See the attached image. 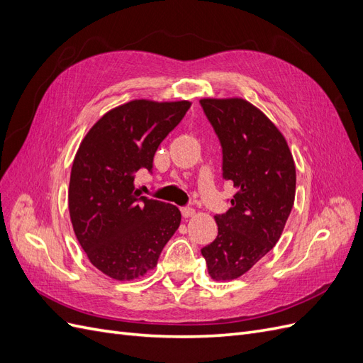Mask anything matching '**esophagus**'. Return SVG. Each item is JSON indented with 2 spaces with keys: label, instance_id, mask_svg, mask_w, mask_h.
Returning <instances> with one entry per match:
<instances>
[{
  "label": "esophagus",
  "instance_id": "34e87169",
  "mask_svg": "<svg viewBox=\"0 0 363 363\" xmlns=\"http://www.w3.org/2000/svg\"><path fill=\"white\" fill-rule=\"evenodd\" d=\"M194 213H195V211H194L192 207H189V206L182 207V215H183L184 218H191Z\"/></svg>",
  "mask_w": 363,
  "mask_h": 363
}]
</instances>
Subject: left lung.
Here are the masks:
<instances>
[{
	"mask_svg": "<svg viewBox=\"0 0 363 363\" xmlns=\"http://www.w3.org/2000/svg\"><path fill=\"white\" fill-rule=\"evenodd\" d=\"M223 150V179L238 192L215 216L218 236L201 248L208 274L233 280L277 244L295 199V164L286 140L245 100H201Z\"/></svg>",
	"mask_w": 363,
	"mask_h": 363,
	"instance_id": "obj_1",
	"label": "left lung"
}]
</instances>
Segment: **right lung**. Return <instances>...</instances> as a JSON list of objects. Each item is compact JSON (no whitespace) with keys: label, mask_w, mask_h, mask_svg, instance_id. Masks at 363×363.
Listing matches in <instances>:
<instances>
[{"label":"right lung","mask_w":363,"mask_h":363,"mask_svg":"<svg viewBox=\"0 0 363 363\" xmlns=\"http://www.w3.org/2000/svg\"><path fill=\"white\" fill-rule=\"evenodd\" d=\"M189 101L135 100L107 112L77 151L68 191L74 233L91 263L116 280L157 265L180 225V211L135 191L139 169L152 172L160 142L179 125Z\"/></svg>","instance_id":"1"}]
</instances>
